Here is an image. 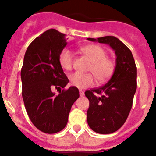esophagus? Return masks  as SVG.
Returning a JSON list of instances; mask_svg holds the SVG:
<instances>
[{
	"label": "esophagus",
	"instance_id": "1",
	"mask_svg": "<svg viewBox=\"0 0 156 156\" xmlns=\"http://www.w3.org/2000/svg\"><path fill=\"white\" fill-rule=\"evenodd\" d=\"M79 92H80V95L81 97H82V96H83V95H84V92H83V90H79Z\"/></svg>",
	"mask_w": 156,
	"mask_h": 156
}]
</instances>
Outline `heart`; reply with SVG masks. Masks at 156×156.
I'll return each mask as SVG.
<instances>
[{"mask_svg": "<svg viewBox=\"0 0 156 156\" xmlns=\"http://www.w3.org/2000/svg\"><path fill=\"white\" fill-rule=\"evenodd\" d=\"M82 51L91 60L89 67L92 73H81L76 72L69 76L70 84L77 88H86L93 86L95 77L98 82H105L114 73L115 63L108 58L107 51L100 45L90 44L82 48ZM58 62L64 70L69 71L73 69L74 62L73 54L68 48H64L59 53Z\"/></svg>", "mask_w": 156, "mask_h": 156, "instance_id": "obj_1", "label": "heart"}]
</instances>
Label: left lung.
<instances>
[{"mask_svg": "<svg viewBox=\"0 0 156 156\" xmlns=\"http://www.w3.org/2000/svg\"><path fill=\"white\" fill-rule=\"evenodd\" d=\"M87 40L107 44L116 55L115 71L109 80L100 87L85 91L89 100L88 125L96 133L108 134L118 130L129 115L137 90V67L130 50L116 37Z\"/></svg>", "mask_w": 156, "mask_h": 156, "instance_id": "obj_1", "label": "left lung"}]
</instances>
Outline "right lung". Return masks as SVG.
<instances>
[{
	"label": "right lung",
	"mask_w": 156,
	"mask_h": 156,
	"mask_svg": "<svg viewBox=\"0 0 156 156\" xmlns=\"http://www.w3.org/2000/svg\"><path fill=\"white\" fill-rule=\"evenodd\" d=\"M66 34L51 29L29 45L21 69L25 108L33 124L41 131L55 133L65 128L72 105L80 97L76 87L64 88L69 79L58 62L67 42ZM63 88L58 95L54 88Z\"/></svg>",
	"instance_id": "add662e5"
}]
</instances>
